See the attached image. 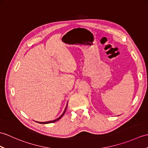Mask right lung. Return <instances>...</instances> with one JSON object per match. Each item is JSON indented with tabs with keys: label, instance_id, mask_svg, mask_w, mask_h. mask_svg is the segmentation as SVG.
I'll return each mask as SVG.
<instances>
[{
	"label": "right lung",
	"instance_id": "1",
	"mask_svg": "<svg viewBox=\"0 0 148 148\" xmlns=\"http://www.w3.org/2000/svg\"><path fill=\"white\" fill-rule=\"evenodd\" d=\"M67 105L66 106V109H65V110H64V113H62V115L60 117H58V119H57L56 120H54V121H49V122H38V123H42V124H44V123H53V122H56V121H58V120L59 119H60L62 117V116L64 115V113H65V112H66V109H67Z\"/></svg>",
	"mask_w": 148,
	"mask_h": 148
}]
</instances>
